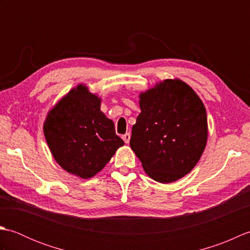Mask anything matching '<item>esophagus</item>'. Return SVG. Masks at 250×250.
<instances>
[{
    "mask_svg": "<svg viewBox=\"0 0 250 250\" xmlns=\"http://www.w3.org/2000/svg\"><path fill=\"white\" fill-rule=\"evenodd\" d=\"M130 139H131L130 133H125V134L122 135V140H124L125 143H126V144H128V143L130 142Z\"/></svg>",
    "mask_w": 250,
    "mask_h": 250,
    "instance_id": "esophagus-1",
    "label": "esophagus"
}]
</instances>
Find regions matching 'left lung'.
<instances>
[{
  "label": "left lung",
  "instance_id": "1",
  "mask_svg": "<svg viewBox=\"0 0 250 250\" xmlns=\"http://www.w3.org/2000/svg\"><path fill=\"white\" fill-rule=\"evenodd\" d=\"M130 146L159 183L182 178L198 163L207 140L204 104L187 83L167 79L141 94Z\"/></svg>",
  "mask_w": 250,
  "mask_h": 250
}]
</instances>
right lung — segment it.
I'll return each instance as SVG.
<instances>
[{"mask_svg": "<svg viewBox=\"0 0 250 250\" xmlns=\"http://www.w3.org/2000/svg\"><path fill=\"white\" fill-rule=\"evenodd\" d=\"M101 100L79 84L47 116L44 133L52 156L68 173L90 178L125 144L114 122L100 109Z\"/></svg>", "mask_w": 250, "mask_h": 250, "instance_id": "obj_1", "label": "right lung"}]
</instances>
